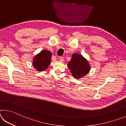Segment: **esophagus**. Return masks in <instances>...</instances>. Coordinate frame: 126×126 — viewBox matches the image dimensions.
Instances as JSON below:
<instances>
[{
    "instance_id": "esophagus-1",
    "label": "esophagus",
    "mask_w": 126,
    "mask_h": 126,
    "mask_svg": "<svg viewBox=\"0 0 126 126\" xmlns=\"http://www.w3.org/2000/svg\"><path fill=\"white\" fill-rule=\"evenodd\" d=\"M59 60L61 61V62H63L64 61V58L63 57H59Z\"/></svg>"
}]
</instances>
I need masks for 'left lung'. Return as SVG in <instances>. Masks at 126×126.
<instances>
[{
  "instance_id": "1",
  "label": "left lung",
  "mask_w": 126,
  "mask_h": 126,
  "mask_svg": "<svg viewBox=\"0 0 126 126\" xmlns=\"http://www.w3.org/2000/svg\"><path fill=\"white\" fill-rule=\"evenodd\" d=\"M72 75L76 78H80L85 76L90 70L89 63L82 55L74 53L71 60L68 64Z\"/></svg>"
}]
</instances>
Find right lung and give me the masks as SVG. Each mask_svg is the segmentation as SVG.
<instances>
[{
  "instance_id": "1",
  "label": "right lung",
  "mask_w": 126,
  "mask_h": 126,
  "mask_svg": "<svg viewBox=\"0 0 126 126\" xmlns=\"http://www.w3.org/2000/svg\"><path fill=\"white\" fill-rule=\"evenodd\" d=\"M52 54L47 50H43L34 58L33 64L38 71H43L50 64Z\"/></svg>"
}]
</instances>
